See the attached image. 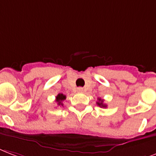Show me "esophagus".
Masks as SVG:
<instances>
[{
  "instance_id": "obj_1",
  "label": "esophagus",
  "mask_w": 156,
  "mask_h": 156,
  "mask_svg": "<svg viewBox=\"0 0 156 156\" xmlns=\"http://www.w3.org/2000/svg\"><path fill=\"white\" fill-rule=\"evenodd\" d=\"M77 91L79 92V93H82V92L84 91V89H83V88H81V87H80V88H78V89H77Z\"/></svg>"
}]
</instances>
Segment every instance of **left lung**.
<instances>
[{
	"label": "left lung",
	"mask_w": 156,
	"mask_h": 156,
	"mask_svg": "<svg viewBox=\"0 0 156 156\" xmlns=\"http://www.w3.org/2000/svg\"><path fill=\"white\" fill-rule=\"evenodd\" d=\"M98 106H99L101 107H107V105L103 103V100L101 98H98V102H97Z\"/></svg>",
	"instance_id": "left-lung-1"
}]
</instances>
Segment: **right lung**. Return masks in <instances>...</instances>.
Instances as JSON below:
<instances>
[{
    "mask_svg": "<svg viewBox=\"0 0 156 156\" xmlns=\"http://www.w3.org/2000/svg\"><path fill=\"white\" fill-rule=\"evenodd\" d=\"M66 95L62 94H58L57 95L56 97V102H58V106H63L62 104V101H64L66 99Z\"/></svg>",
    "mask_w": 156,
    "mask_h": 156,
    "instance_id": "1",
    "label": "right lung"
}]
</instances>
